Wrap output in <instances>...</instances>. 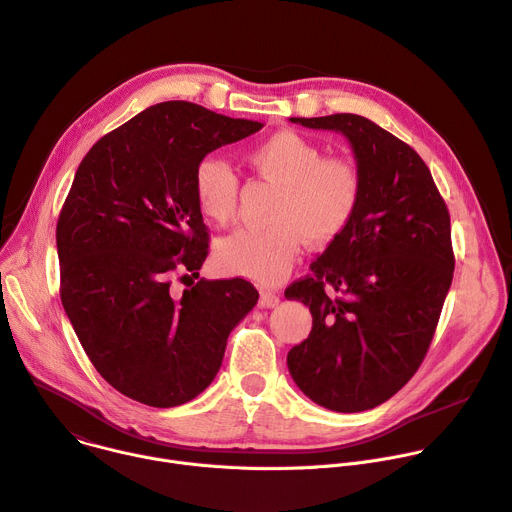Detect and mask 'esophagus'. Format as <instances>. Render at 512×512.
Instances as JSON below:
<instances>
[{"mask_svg":"<svg viewBox=\"0 0 512 512\" xmlns=\"http://www.w3.org/2000/svg\"><path fill=\"white\" fill-rule=\"evenodd\" d=\"M277 304H280V296H277L275 292H261V298H259V306L261 308H275Z\"/></svg>","mask_w":512,"mask_h":512,"instance_id":"1","label":"esophagus"}]
</instances>
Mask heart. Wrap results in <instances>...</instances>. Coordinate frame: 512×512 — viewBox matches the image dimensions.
I'll list each match as a JSON object with an SVG mask.
<instances>
[{"label": "heart", "mask_w": 512, "mask_h": 512, "mask_svg": "<svg viewBox=\"0 0 512 512\" xmlns=\"http://www.w3.org/2000/svg\"><path fill=\"white\" fill-rule=\"evenodd\" d=\"M247 161L280 188L269 208L271 224L222 239L216 261L226 273L275 286L292 269L302 239L320 247L349 226L361 198V177L349 159L324 157L320 147L290 130L267 136L247 153ZM194 198L206 218L230 222L237 214V173L218 157H204L194 171Z\"/></svg>", "instance_id": "1"}]
</instances>
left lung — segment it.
I'll return each mask as SVG.
<instances>
[{
    "instance_id": "1",
    "label": "left lung",
    "mask_w": 512,
    "mask_h": 512,
    "mask_svg": "<svg viewBox=\"0 0 512 512\" xmlns=\"http://www.w3.org/2000/svg\"><path fill=\"white\" fill-rule=\"evenodd\" d=\"M290 120L347 138L361 198L312 275L286 290L312 314L288 369L312 402L369 410L392 398L429 351L455 267L449 212L425 161L376 122L357 114Z\"/></svg>"
}]
</instances>
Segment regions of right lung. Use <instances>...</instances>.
Listing matches in <instances>:
<instances>
[{
	"instance_id": "obj_1",
	"label": "right lung",
	"mask_w": 512,
	"mask_h": 512,
	"mask_svg": "<svg viewBox=\"0 0 512 512\" xmlns=\"http://www.w3.org/2000/svg\"><path fill=\"white\" fill-rule=\"evenodd\" d=\"M192 102H163L83 157L57 222L61 302L100 376L155 408L190 402L222 365L230 331L257 304L251 282L200 280L208 230L196 165L261 130Z\"/></svg>"
}]
</instances>
